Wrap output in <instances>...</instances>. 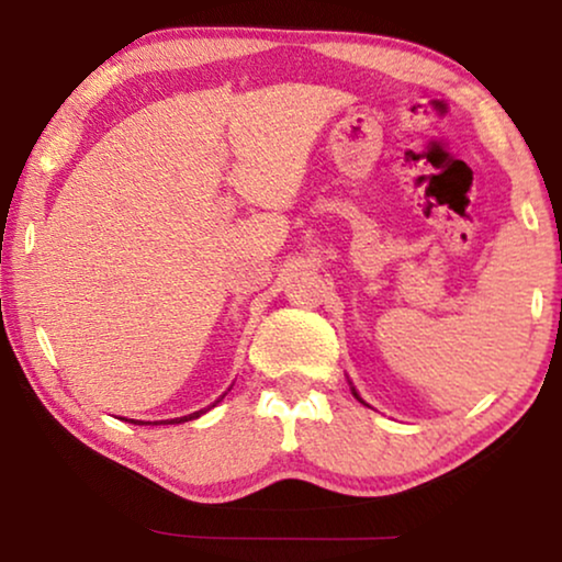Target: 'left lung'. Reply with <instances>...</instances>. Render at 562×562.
<instances>
[{"instance_id":"left-lung-1","label":"left lung","mask_w":562,"mask_h":562,"mask_svg":"<svg viewBox=\"0 0 562 562\" xmlns=\"http://www.w3.org/2000/svg\"><path fill=\"white\" fill-rule=\"evenodd\" d=\"M352 394H356V391H352ZM356 396H358V394H356Z\"/></svg>"}]
</instances>
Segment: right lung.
<instances>
[{
  "label": "right lung",
  "instance_id": "obj_1",
  "mask_svg": "<svg viewBox=\"0 0 562 562\" xmlns=\"http://www.w3.org/2000/svg\"><path fill=\"white\" fill-rule=\"evenodd\" d=\"M194 417H199V412H196V414H189V417H181V419H173V422H187V419H194Z\"/></svg>",
  "mask_w": 562,
  "mask_h": 562
}]
</instances>
